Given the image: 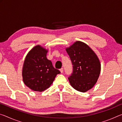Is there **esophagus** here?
Wrapping results in <instances>:
<instances>
[{
  "label": "esophagus",
  "mask_w": 122,
  "mask_h": 122,
  "mask_svg": "<svg viewBox=\"0 0 122 122\" xmlns=\"http://www.w3.org/2000/svg\"><path fill=\"white\" fill-rule=\"evenodd\" d=\"M60 71L61 73H62L63 72V68H61V69H60Z\"/></svg>",
  "instance_id": "1"
}]
</instances>
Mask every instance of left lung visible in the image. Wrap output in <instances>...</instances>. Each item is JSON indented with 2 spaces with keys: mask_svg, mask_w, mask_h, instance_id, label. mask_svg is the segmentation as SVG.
<instances>
[{
  "mask_svg": "<svg viewBox=\"0 0 122 122\" xmlns=\"http://www.w3.org/2000/svg\"><path fill=\"white\" fill-rule=\"evenodd\" d=\"M66 51L73 65V73L68 77L71 86L78 91L85 92L94 86L100 72L97 56L86 44L76 41Z\"/></svg>",
  "mask_w": 122,
  "mask_h": 122,
  "instance_id": "left-lung-1",
  "label": "left lung"
}]
</instances>
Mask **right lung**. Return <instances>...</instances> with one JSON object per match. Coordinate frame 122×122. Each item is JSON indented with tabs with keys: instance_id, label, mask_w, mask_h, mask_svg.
<instances>
[{
	"instance_id": "add662e5",
	"label": "right lung",
	"mask_w": 122,
	"mask_h": 122,
	"mask_svg": "<svg viewBox=\"0 0 122 122\" xmlns=\"http://www.w3.org/2000/svg\"><path fill=\"white\" fill-rule=\"evenodd\" d=\"M47 51L40 46L34 47L27 54L22 75L25 85L35 91L42 92L49 87L61 72L47 59Z\"/></svg>"
}]
</instances>
